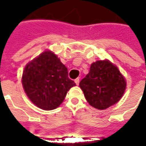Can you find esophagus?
Returning <instances> with one entry per match:
<instances>
[{"label":"esophagus","instance_id":"obj_1","mask_svg":"<svg viewBox=\"0 0 146 146\" xmlns=\"http://www.w3.org/2000/svg\"><path fill=\"white\" fill-rule=\"evenodd\" d=\"M74 81H75V83H76V85H78V84H79V83H80V78H76V79Z\"/></svg>","mask_w":146,"mask_h":146}]
</instances>
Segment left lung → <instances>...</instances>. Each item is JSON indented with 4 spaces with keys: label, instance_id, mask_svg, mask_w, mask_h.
<instances>
[{
    "label": "left lung",
    "instance_id": "8db88e82",
    "mask_svg": "<svg viewBox=\"0 0 146 146\" xmlns=\"http://www.w3.org/2000/svg\"><path fill=\"white\" fill-rule=\"evenodd\" d=\"M126 85L125 78L109 60L93 62L88 74L80 82V88L88 102L101 110L119 101L125 92Z\"/></svg>",
    "mask_w": 146,
    "mask_h": 146
}]
</instances>
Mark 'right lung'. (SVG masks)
<instances>
[{"label": "right lung", "instance_id": "1", "mask_svg": "<svg viewBox=\"0 0 146 146\" xmlns=\"http://www.w3.org/2000/svg\"><path fill=\"white\" fill-rule=\"evenodd\" d=\"M22 84L30 100L44 110L58 107L67 92L76 85L68 77V70L51 51H45L27 64Z\"/></svg>", "mask_w": 146, "mask_h": 146}]
</instances>
